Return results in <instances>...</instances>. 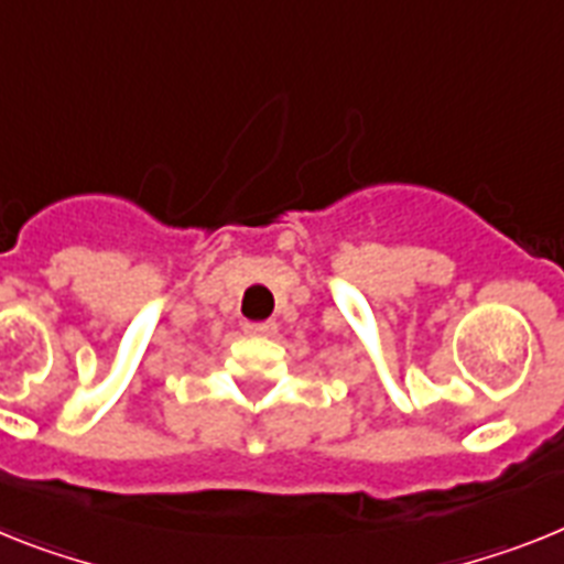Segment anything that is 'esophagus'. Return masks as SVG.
I'll use <instances>...</instances> for the list:
<instances>
[{"label": "esophagus", "instance_id": "34e87169", "mask_svg": "<svg viewBox=\"0 0 564 564\" xmlns=\"http://www.w3.org/2000/svg\"><path fill=\"white\" fill-rule=\"evenodd\" d=\"M274 321H246L243 324V333L246 335H260V338H269V335H274Z\"/></svg>", "mask_w": 564, "mask_h": 564}]
</instances>
